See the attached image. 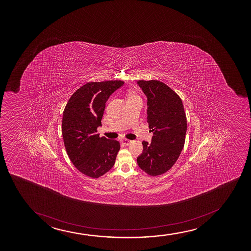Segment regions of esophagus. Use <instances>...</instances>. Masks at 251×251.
<instances>
[{"label":"esophagus","instance_id":"34e87169","mask_svg":"<svg viewBox=\"0 0 251 251\" xmlns=\"http://www.w3.org/2000/svg\"><path fill=\"white\" fill-rule=\"evenodd\" d=\"M121 142H122V144L125 145V146H129L131 141H130V140H127V139H123V140H121Z\"/></svg>","mask_w":251,"mask_h":251}]
</instances>
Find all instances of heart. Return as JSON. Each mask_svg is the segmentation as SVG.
Here are the masks:
<instances>
[{"instance_id":"1","label":"heart","mask_w":251,"mask_h":251,"mask_svg":"<svg viewBox=\"0 0 251 251\" xmlns=\"http://www.w3.org/2000/svg\"><path fill=\"white\" fill-rule=\"evenodd\" d=\"M135 97H138V96L135 93H130V95H129V99L135 98Z\"/></svg>"}]
</instances>
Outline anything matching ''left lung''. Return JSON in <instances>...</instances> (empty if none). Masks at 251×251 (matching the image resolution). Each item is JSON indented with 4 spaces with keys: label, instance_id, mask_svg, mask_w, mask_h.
Returning <instances> with one entry per match:
<instances>
[{
    "label": "left lung",
    "instance_id": "1",
    "mask_svg": "<svg viewBox=\"0 0 251 251\" xmlns=\"http://www.w3.org/2000/svg\"><path fill=\"white\" fill-rule=\"evenodd\" d=\"M147 97V123L151 132L150 144L143 141L137 157L141 170L151 176L170 170L183 149L187 117L179 95L159 80H138Z\"/></svg>",
    "mask_w": 251,
    "mask_h": 251
}]
</instances>
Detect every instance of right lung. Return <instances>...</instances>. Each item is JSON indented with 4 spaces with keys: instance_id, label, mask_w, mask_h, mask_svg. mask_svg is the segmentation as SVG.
Returning <instances> with one entry per match:
<instances>
[{
    "instance_id": "add662e5",
    "label": "right lung",
    "mask_w": 251,
    "mask_h": 251,
    "mask_svg": "<svg viewBox=\"0 0 251 251\" xmlns=\"http://www.w3.org/2000/svg\"><path fill=\"white\" fill-rule=\"evenodd\" d=\"M124 84L121 80L89 82L76 90L64 108L62 135L73 164L80 173L98 178L115 164L120 142L100 137L105 103Z\"/></svg>"
}]
</instances>
